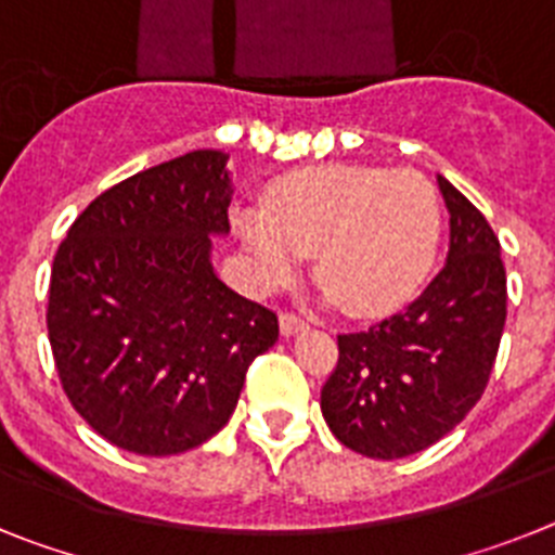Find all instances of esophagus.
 Segmentation results:
<instances>
[{
	"label": "esophagus",
	"instance_id": "1",
	"mask_svg": "<svg viewBox=\"0 0 555 555\" xmlns=\"http://www.w3.org/2000/svg\"><path fill=\"white\" fill-rule=\"evenodd\" d=\"M279 330H282L284 337H293L298 335V332L307 330V321L305 318H298L296 312H282V315H279Z\"/></svg>",
	"mask_w": 555,
	"mask_h": 555
}]
</instances>
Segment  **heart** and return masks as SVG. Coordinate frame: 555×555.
<instances>
[{"mask_svg":"<svg viewBox=\"0 0 555 555\" xmlns=\"http://www.w3.org/2000/svg\"><path fill=\"white\" fill-rule=\"evenodd\" d=\"M243 243L262 291H276L315 254V279L351 315H388L422 287L436 259L441 209L413 170L326 164L282 178L264 209H237Z\"/></svg>","mask_w":555,"mask_h":555,"instance_id":"1","label":"heart"}]
</instances>
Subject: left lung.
<instances>
[{"mask_svg":"<svg viewBox=\"0 0 555 555\" xmlns=\"http://www.w3.org/2000/svg\"><path fill=\"white\" fill-rule=\"evenodd\" d=\"M444 268L399 315L337 335L321 413L340 444L369 457L413 455L464 422L486 391L505 326L500 240L444 176Z\"/></svg>","mask_w":555,"mask_h":555,"instance_id":"obj_1","label":"left lung"}]
</instances>
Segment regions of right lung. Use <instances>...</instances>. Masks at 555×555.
Here are the masks:
<instances>
[{
  "label": "right lung",
  "instance_id": "1",
  "mask_svg": "<svg viewBox=\"0 0 555 555\" xmlns=\"http://www.w3.org/2000/svg\"><path fill=\"white\" fill-rule=\"evenodd\" d=\"M223 151L137 172L91 201L52 262V358L75 411L137 455H178L225 427L245 371L279 340L268 307L211 264L229 234Z\"/></svg>",
  "mask_w": 555,
  "mask_h": 555
}]
</instances>
